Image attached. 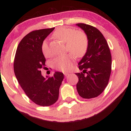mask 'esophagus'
<instances>
[{"label": "esophagus", "mask_w": 131, "mask_h": 131, "mask_svg": "<svg viewBox=\"0 0 131 131\" xmlns=\"http://www.w3.org/2000/svg\"><path fill=\"white\" fill-rule=\"evenodd\" d=\"M64 76H65L66 78H68L69 76V75H70L68 74V73H64Z\"/></svg>", "instance_id": "esophagus-1"}]
</instances>
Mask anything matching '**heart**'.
<instances>
[{"label": "heart", "instance_id": "1", "mask_svg": "<svg viewBox=\"0 0 131 131\" xmlns=\"http://www.w3.org/2000/svg\"><path fill=\"white\" fill-rule=\"evenodd\" d=\"M53 37L65 43L66 50L70 53L57 57L52 61L53 67L58 70L67 72L71 70L74 63V57L82 58L86 54L89 48V38L84 32L76 31L74 28L61 27L55 30ZM41 50L46 58L50 57L47 40L41 44Z\"/></svg>", "mask_w": 131, "mask_h": 131}]
</instances>
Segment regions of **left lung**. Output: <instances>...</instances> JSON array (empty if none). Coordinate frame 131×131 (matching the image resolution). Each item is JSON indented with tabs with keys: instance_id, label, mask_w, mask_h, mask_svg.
<instances>
[{
	"instance_id": "1",
	"label": "left lung",
	"mask_w": 131,
	"mask_h": 131,
	"mask_svg": "<svg viewBox=\"0 0 131 131\" xmlns=\"http://www.w3.org/2000/svg\"><path fill=\"white\" fill-rule=\"evenodd\" d=\"M76 25L84 31L89 38L87 53L79 63L82 72L76 73V88L84 99L98 97L108 84L112 71V55L107 42L98 29L84 23Z\"/></svg>"
}]
</instances>
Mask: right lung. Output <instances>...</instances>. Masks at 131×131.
Segmentation results:
<instances>
[{
	"instance_id": "obj_1",
	"label": "right lung",
	"mask_w": 131,
	"mask_h": 131,
	"mask_svg": "<svg viewBox=\"0 0 131 131\" xmlns=\"http://www.w3.org/2000/svg\"><path fill=\"white\" fill-rule=\"evenodd\" d=\"M54 28L35 30L25 36L18 46L13 63L15 74L25 94L31 101L43 106L57 101L64 78L60 72L47 78L41 74L40 69L46 61L41 44Z\"/></svg>"
}]
</instances>
